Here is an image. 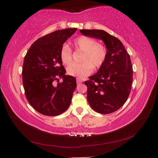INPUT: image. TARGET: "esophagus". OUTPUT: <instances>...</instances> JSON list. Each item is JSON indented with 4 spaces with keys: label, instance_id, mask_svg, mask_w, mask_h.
<instances>
[{
    "label": "esophagus",
    "instance_id": "esophagus-1",
    "mask_svg": "<svg viewBox=\"0 0 158 158\" xmlns=\"http://www.w3.org/2000/svg\"><path fill=\"white\" fill-rule=\"evenodd\" d=\"M76 80H77V83H78V84H79V83H81L83 82V80L81 79H79V78H77Z\"/></svg>",
    "mask_w": 158,
    "mask_h": 158
}]
</instances>
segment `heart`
I'll return each instance as SVG.
<instances>
[{"mask_svg": "<svg viewBox=\"0 0 158 158\" xmlns=\"http://www.w3.org/2000/svg\"><path fill=\"white\" fill-rule=\"evenodd\" d=\"M73 46L77 51L82 52L81 63H73L66 69L68 75L83 79L92 72L93 69H98L105 63L106 50L103 45L97 43L94 39L81 36L74 40ZM61 62L64 65L71 62L72 50L69 47L63 45L60 52Z\"/></svg>", "mask_w": 158, "mask_h": 158, "instance_id": "1", "label": "heart"}]
</instances>
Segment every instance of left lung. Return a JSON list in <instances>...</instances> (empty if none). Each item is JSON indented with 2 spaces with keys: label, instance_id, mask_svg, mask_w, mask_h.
Here are the masks:
<instances>
[{
  "label": "left lung",
  "instance_id": "1",
  "mask_svg": "<svg viewBox=\"0 0 158 158\" xmlns=\"http://www.w3.org/2000/svg\"><path fill=\"white\" fill-rule=\"evenodd\" d=\"M82 35L102 40L106 48L105 63L85 81L87 99L96 112L109 114L121 108L132 88L133 70L128 53L122 43L102 30H80Z\"/></svg>",
  "mask_w": 158,
  "mask_h": 158
}]
</instances>
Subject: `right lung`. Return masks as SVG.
<instances>
[{"instance_id":"add662e5","label":"right lung","mask_w":158,"mask_h":158,"mask_svg":"<svg viewBox=\"0 0 158 158\" xmlns=\"http://www.w3.org/2000/svg\"><path fill=\"white\" fill-rule=\"evenodd\" d=\"M77 28L56 31L38 39L24 57L22 81L26 97L36 111L48 116L63 113L71 102L76 88L74 77L66 75L60 52ZM62 78L56 86L53 81Z\"/></svg>"}]
</instances>
